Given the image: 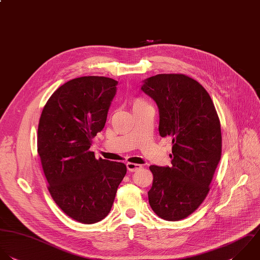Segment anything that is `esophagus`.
Wrapping results in <instances>:
<instances>
[{
	"label": "esophagus",
	"mask_w": 260,
	"mask_h": 260,
	"mask_svg": "<svg viewBox=\"0 0 260 260\" xmlns=\"http://www.w3.org/2000/svg\"><path fill=\"white\" fill-rule=\"evenodd\" d=\"M126 167H127V170L131 171V172H135V171H138L142 168V165L140 164H136V163H126Z\"/></svg>",
	"instance_id": "esophagus-1"
}]
</instances>
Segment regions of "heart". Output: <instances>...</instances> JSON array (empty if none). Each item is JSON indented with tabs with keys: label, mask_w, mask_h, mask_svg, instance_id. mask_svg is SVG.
<instances>
[{
	"label": "heart",
	"mask_w": 260,
	"mask_h": 260,
	"mask_svg": "<svg viewBox=\"0 0 260 260\" xmlns=\"http://www.w3.org/2000/svg\"><path fill=\"white\" fill-rule=\"evenodd\" d=\"M144 105H147L146 102H145L144 100L140 99V98H137V99H135V100L133 101V108H134V109H136V108H138V107H142V106H144Z\"/></svg>",
	"instance_id": "obj_1"
}]
</instances>
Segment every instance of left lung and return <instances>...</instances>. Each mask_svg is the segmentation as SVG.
<instances>
[{
	"label": "left lung",
	"mask_w": 260,
	"mask_h": 260,
	"mask_svg": "<svg viewBox=\"0 0 260 260\" xmlns=\"http://www.w3.org/2000/svg\"><path fill=\"white\" fill-rule=\"evenodd\" d=\"M142 91L159 109V133L171 137V165L150 166L152 210L179 221L192 214L210 191L221 159V123L206 89L182 74H159L143 81Z\"/></svg>",
	"instance_id": "left-lung-1"
}]
</instances>
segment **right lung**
I'll return each mask as SVG.
<instances>
[{"instance_id": "right-lung-1", "label": "right lung", "mask_w": 260, "mask_h": 260, "mask_svg": "<svg viewBox=\"0 0 260 260\" xmlns=\"http://www.w3.org/2000/svg\"><path fill=\"white\" fill-rule=\"evenodd\" d=\"M118 82L76 78L56 89L38 124L37 151L48 190L59 209L83 224L103 220L126 173L120 162L95 159L92 139L106 122Z\"/></svg>"}]
</instances>
